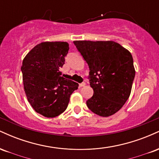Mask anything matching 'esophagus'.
I'll return each mask as SVG.
<instances>
[{
  "mask_svg": "<svg viewBox=\"0 0 159 159\" xmlns=\"http://www.w3.org/2000/svg\"><path fill=\"white\" fill-rule=\"evenodd\" d=\"M85 84H86L84 83V82H82V83L79 84V87H84V86H85Z\"/></svg>",
  "mask_w": 159,
  "mask_h": 159,
  "instance_id": "esophagus-1",
  "label": "esophagus"
}]
</instances>
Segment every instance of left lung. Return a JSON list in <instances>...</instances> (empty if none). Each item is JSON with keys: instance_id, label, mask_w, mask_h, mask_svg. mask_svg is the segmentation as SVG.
<instances>
[{"instance_id": "obj_1", "label": "left lung", "mask_w": 159, "mask_h": 159, "mask_svg": "<svg viewBox=\"0 0 159 159\" xmlns=\"http://www.w3.org/2000/svg\"><path fill=\"white\" fill-rule=\"evenodd\" d=\"M88 64V78L93 95L88 108L101 116L114 114L130 96L135 76L131 53L113 41H74Z\"/></svg>"}]
</instances>
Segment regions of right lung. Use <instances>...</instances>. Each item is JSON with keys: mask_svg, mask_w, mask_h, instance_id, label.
Returning <instances> with one entry per match:
<instances>
[{"mask_svg": "<svg viewBox=\"0 0 159 159\" xmlns=\"http://www.w3.org/2000/svg\"><path fill=\"white\" fill-rule=\"evenodd\" d=\"M69 44L45 42L36 45L23 60L24 89L36 112L45 117L58 116L66 109L69 98L78 84L61 76Z\"/></svg>", "mask_w": 159, "mask_h": 159, "instance_id": "add662e5", "label": "right lung"}]
</instances>
